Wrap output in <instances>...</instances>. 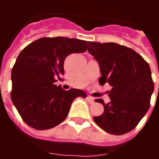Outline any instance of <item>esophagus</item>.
<instances>
[{
  "instance_id": "esophagus-1",
  "label": "esophagus",
  "mask_w": 159,
  "mask_h": 159,
  "mask_svg": "<svg viewBox=\"0 0 159 159\" xmlns=\"http://www.w3.org/2000/svg\"><path fill=\"white\" fill-rule=\"evenodd\" d=\"M87 99H88V101L90 102V103H93V102H94V98H93V97L88 96V97H87Z\"/></svg>"
}]
</instances>
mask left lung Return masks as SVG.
Instances as JSON below:
<instances>
[{"label":"left lung","mask_w":159,"mask_h":159,"mask_svg":"<svg viewBox=\"0 0 159 159\" xmlns=\"http://www.w3.org/2000/svg\"><path fill=\"white\" fill-rule=\"evenodd\" d=\"M88 51L98 61L100 85L108 83L112 87L104 111L95 116L94 121L107 133L121 135L135 128L150 108L154 92L148 63L134 50L116 43L88 42Z\"/></svg>","instance_id":"obj_1"}]
</instances>
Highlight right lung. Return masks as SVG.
Returning <instances> with one entry per match:
<instances>
[{"label":"right lung","instance_id":"obj_1","mask_svg":"<svg viewBox=\"0 0 159 159\" xmlns=\"http://www.w3.org/2000/svg\"><path fill=\"white\" fill-rule=\"evenodd\" d=\"M88 46L86 40L74 38L42 37L20 52L12 69L11 99L29 127H56L66 119L75 98H86L81 90L64 91L54 84L64 74L66 57L84 52Z\"/></svg>","mask_w":159,"mask_h":159}]
</instances>
